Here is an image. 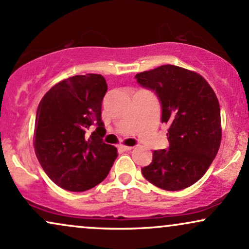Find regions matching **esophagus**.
<instances>
[{"label":"esophagus","mask_w":249,"mask_h":249,"mask_svg":"<svg viewBox=\"0 0 249 249\" xmlns=\"http://www.w3.org/2000/svg\"><path fill=\"white\" fill-rule=\"evenodd\" d=\"M133 148L134 147H129V145H121V149H122V150H124V151H129Z\"/></svg>","instance_id":"34e87169"}]
</instances>
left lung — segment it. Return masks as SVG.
Wrapping results in <instances>:
<instances>
[{"label":"left lung","mask_w":249,"mask_h":249,"mask_svg":"<svg viewBox=\"0 0 249 249\" xmlns=\"http://www.w3.org/2000/svg\"><path fill=\"white\" fill-rule=\"evenodd\" d=\"M137 83L154 90L168 124V150H155L142 175L157 188L178 191L205 175L221 142L220 107L212 87L194 71L175 65L137 73Z\"/></svg>","instance_id":"left-lung-1"}]
</instances>
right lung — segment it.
<instances>
[{
    "label": "right lung",
    "instance_id": "add662e5",
    "mask_svg": "<svg viewBox=\"0 0 249 249\" xmlns=\"http://www.w3.org/2000/svg\"><path fill=\"white\" fill-rule=\"evenodd\" d=\"M106 92L101 74L74 75L55 84L38 105L35 153L50 179L67 191L94 188L118 157L116 148L102 140L101 102ZM92 125L97 129L89 137Z\"/></svg>",
    "mask_w": 249,
    "mask_h": 249
}]
</instances>
